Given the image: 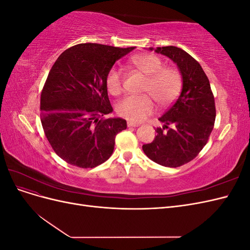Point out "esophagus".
<instances>
[{"instance_id": "1", "label": "esophagus", "mask_w": 250, "mask_h": 250, "mask_svg": "<svg viewBox=\"0 0 250 250\" xmlns=\"http://www.w3.org/2000/svg\"><path fill=\"white\" fill-rule=\"evenodd\" d=\"M127 126L128 127H139L140 124L139 123H133V122H128Z\"/></svg>"}]
</instances>
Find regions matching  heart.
Wrapping results in <instances>:
<instances>
[{
    "mask_svg": "<svg viewBox=\"0 0 250 250\" xmlns=\"http://www.w3.org/2000/svg\"><path fill=\"white\" fill-rule=\"evenodd\" d=\"M128 64L147 76L142 89L145 95H129L121 99L117 111L121 117L132 122H141L155 109L154 102L161 106H167L178 97L183 79L175 67L164 66L163 60L154 54H138L130 57ZM124 74L118 66H111L106 75L108 92L118 96L123 90Z\"/></svg>",
    "mask_w": 250,
    "mask_h": 250,
    "instance_id": "heart-1",
    "label": "heart"
}]
</instances>
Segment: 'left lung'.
Here are the masks:
<instances>
[{
    "label": "left lung",
    "instance_id": "obj_1",
    "mask_svg": "<svg viewBox=\"0 0 250 250\" xmlns=\"http://www.w3.org/2000/svg\"><path fill=\"white\" fill-rule=\"evenodd\" d=\"M154 51L177 64L183 89L178 99L158 119L164 126L156 128V137L143 145V151L154 163L176 168L194 160L207 145L215 124V99L208 76L190 54L173 46Z\"/></svg>",
    "mask_w": 250,
    "mask_h": 250
}]
</instances>
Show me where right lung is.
Listing matches in <instances>:
<instances>
[{
  "label": "right lung",
  "mask_w": 250,
  "mask_h": 250,
  "mask_svg": "<svg viewBox=\"0 0 250 250\" xmlns=\"http://www.w3.org/2000/svg\"><path fill=\"white\" fill-rule=\"evenodd\" d=\"M133 49L79 43L53 64L41 96V121L53 150L67 164L95 168L111 156L116 135L127 123L104 118L112 111L106 75Z\"/></svg>",
  "instance_id": "obj_1"
}]
</instances>
